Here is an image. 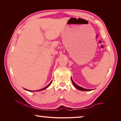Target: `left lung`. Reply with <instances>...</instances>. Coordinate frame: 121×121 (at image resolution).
<instances>
[{
  "label": "left lung",
  "instance_id": "1",
  "mask_svg": "<svg viewBox=\"0 0 121 121\" xmlns=\"http://www.w3.org/2000/svg\"><path fill=\"white\" fill-rule=\"evenodd\" d=\"M71 80H72V81L73 85H74V86H75L76 88H77V89H78L79 90H81V91H90V90H92L91 89H85V88H82V87L79 86L78 85H77V84L74 81H73L72 79H71Z\"/></svg>",
  "mask_w": 121,
  "mask_h": 121
}]
</instances>
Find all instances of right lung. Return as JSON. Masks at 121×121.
Masks as SVG:
<instances>
[{
  "mask_svg": "<svg viewBox=\"0 0 121 121\" xmlns=\"http://www.w3.org/2000/svg\"><path fill=\"white\" fill-rule=\"evenodd\" d=\"M51 83H52V82H51L49 84H48V85H47L46 87H45V88H43V89H40V90H36V91H41V90H44V89H46L47 88V87H49V86L50 85V84H51ZM25 90H27V89H24ZM29 91H31V90H29Z\"/></svg>",
  "mask_w": 121,
  "mask_h": 121,
  "instance_id": "obj_1",
  "label": "right lung"
}]
</instances>
